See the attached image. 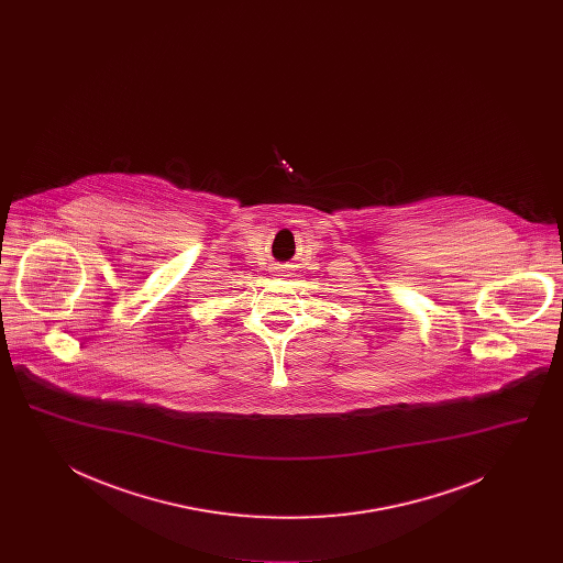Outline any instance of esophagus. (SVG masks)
<instances>
[{"mask_svg":"<svg viewBox=\"0 0 563 563\" xmlns=\"http://www.w3.org/2000/svg\"><path fill=\"white\" fill-rule=\"evenodd\" d=\"M285 272H287V268H278V274H280V276H287Z\"/></svg>","mask_w":563,"mask_h":563,"instance_id":"1","label":"esophagus"}]
</instances>
